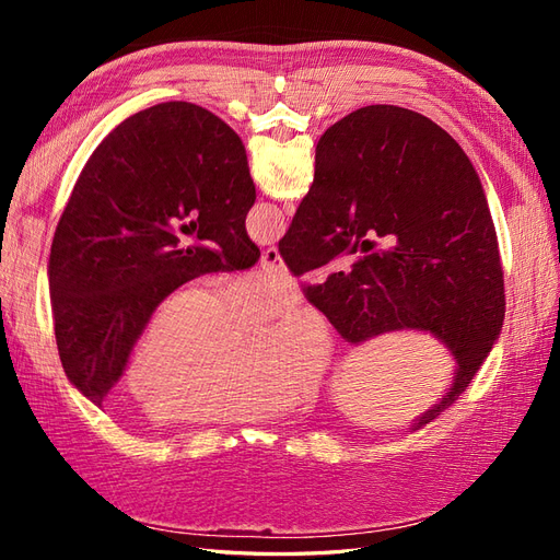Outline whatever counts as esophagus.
<instances>
[{
  "instance_id": "obj_1",
  "label": "esophagus",
  "mask_w": 560,
  "mask_h": 560,
  "mask_svg": "<svg viewBox=\"0 0 560 560\" xmlns=\"http://www.w3.org/2000/svg\"><path fill=\"white\" fill-rule=\"evenodd\" d=\"M261 268L266 270V273H284V264L280 259L278 247H268L261 254Z\"/></svg>"
}]
</instances>
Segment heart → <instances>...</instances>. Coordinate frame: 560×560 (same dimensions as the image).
<instances>
[{
	"label": "heart",
	"instance_id": "1",
	"mask_svg": "<svg viewBox=\"0 0 560 560\" xmlns=\"http://www.w3.org/2000/svg\"><path fill=\"white\" fill-rule=\"evenodd\" d=\"M296 296L284 273L235 282L222 296L194 282L151 313L128 366V389L159 420H254L287 411L329 364V334L308 308L287 311L276 325H254Z\"/></svg>",
	"mask_w": 560,
	"mask_h": 560
}]
</instances>
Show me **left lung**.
Masks as SVG:
<instances>
[{
	"label": "left lung",
	"instance_id": "obj_1",
	"mask_svg": "<svg viewBox=\"0 0 560 560\" xmlns=\"http://www.w3.org/2000/svg\"><path fill=\"white\" fill-rule=\"evenodd\" d=\"M254 198L241 138L198 105L149 107L97 144L48 257L60 362L83 397L103 406L177 287L259 261L245 231Z\"/></svg>",
	"mask_w": 560,
	"mask_h": 560
}]
</instances>
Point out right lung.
<instances>
[{
    "instance_id": "right-lung-1",
    "label": "right lung",
    "mask_w": 560,
    "mask_h": 560,
    "mask_svg": "<svg viewBox=\"0 0 560 560\" xmlns=\"http://www.w3.org/2000/svg\"><path fill=\"white\" fill-rule=\"evenodd\" d=\"M278 249L296 278L348 259L325 282L301 284L346 341L420 329L453 352L451 393L416 430L465 393L502 331L500 247L481 179L460 144L418 112L371 105L327 128L311 191Z\"/></svg>"
}]
</instances>
